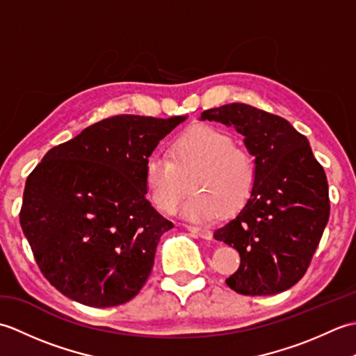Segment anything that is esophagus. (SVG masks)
Listing matches in <instances>:
<instances>
[{
    "label": "esophagus",
    "instance_id": "34e87169",
    "mask_svg": "<svg viewBox=\"0 0 356 356\" xmlns=\"http://www.w3.org/2000/svg\"><path fill=\"white\" fill-rule=\"evenodd\" d=\"M185 228L190 231V232H193L194 236H199V237H202V238H207V240H209L211 237H213V232H211L209 229H207V228H200V226H191V225H186Z\"/></svg>",
    "mask_w": 356,
    "mask_h": 356
}]
</instances>
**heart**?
I'll list each match as a JSON object with an SVG mask.
<instances>
[{
	"instance_id": "heart-1",
	"label": "heart",
	"mask_w": 356,
	"mask_h": 356,
	"mask_svg": "<svg viewBox=\"0 0 356 356\" xmlns=\"http://www.w3.org/2000/svg\"><path fill=\"white\" fill-rule=\"evenodd\" d=\"M143 174L151 200L165 213L176 208L191 180L193 194L180 205V214L194 222H213L223 211L226 216L240 213L257 185L252 159L237 149L228 133L207 125L179 136L171 156L151 153Z\"/></svg>"
}]
</instances>
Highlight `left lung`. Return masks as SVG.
<instances>
[{"mask_svg":"<svg viewBox=\"0 0 356 356\" xmlns=\"http://www.w3.org/2000/svg\"><path fill=\"white\" fill-rule=\"evenodd\" d=\"M200 120L236 128L255 159L252 199L214 232L240 254V266L226 284L243 295L287 291L306 274L329 220L326 172L306 136L283 118L226 104L203 111Z\"/></svg>","mask_w":356,"mask_h":356,"instance_id":"8db88e82","label":"left lung"}]
</instances>
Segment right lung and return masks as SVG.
I'll use <instances>...</instances> for the list:
<instances>
[{"label": "right lung", "mask_w": 356, "mask_h": 356, "mask_svg": "<svg viewBox=\"0 0 356 356\" xmlns=\"http://www.w3.org/2000/svg\"><path fill=\"white\" fill-rule=\"evenodd\" d=\"M186 118L104 119L30 172L19 223L44 277L65 297L111 307L145 284L159 240L174 226L147 200L145 161Z\"/></svg>", "instance_id": "1"}]
</instances>
